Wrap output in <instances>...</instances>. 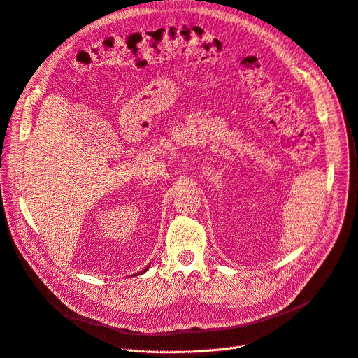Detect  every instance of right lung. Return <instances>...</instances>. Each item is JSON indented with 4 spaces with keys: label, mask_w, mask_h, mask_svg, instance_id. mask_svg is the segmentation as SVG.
<instances>
[{
    "label": "right lung",
    "mask_w": 358,
    "mask_h": 358,
    "mask_svg": "<svg viewBox=\"0 0 358 358\" xmlns=\"http://www.w3.org/2000/svg\"><path fill=\"white\" fill-rule=\"evenodd\" d=\"M149 267H150V266H147V267H145V268H144V270H143V271H141V273H144V271H145V270H149ZM138 275H140V273H138Z\"/></svg>",
    "instance_id": "add662e5"
}]
</instances>
